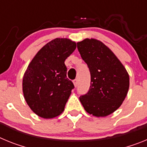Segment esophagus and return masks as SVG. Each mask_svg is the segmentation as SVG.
I'll return each instance as SVG.
<instances>
[{
  "label": "esophagus",
  "instance_id": "1",
  "mask_svg": "<svg viewBox=\"0 0 147 147\" xmlns=\"http://www.w3.org/2000/svg\"><path fill=\"white\" fill-rule=\"evenodd\" d=\"M74 85L75 87L77 86V85H78V80H74Z\"/></svg>",
  "mask_w": 147,
  "mask_h": 147
}]
</instances>
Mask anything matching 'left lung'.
<instances>
[{
  "label": "left lung",
  "instance_id": "left-lung-1",
  "mask_svg": "<svg viewBox=\"0 0 147 147\" xmlns=\"http://www.w3.org/2000/svg\"><path fill=\"white\" fill-rule=\"evenodd\" d=\"M78 50L90 72L89 91L80 97L88 113L105 117L119 108L127 96L129 76L125 67L102 41L85 38L77 42Z\"/></svg>",
  "mask_w": 147,
  "mask_h": 147
}]
</instances>
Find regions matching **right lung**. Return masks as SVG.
<instances>
[{
    "label": "right lung",
    "instance_id": "obj_1",
    "mask_svg": "<svg viewBox=\"0 0 147 147\" xmlns=\"http://www.w3.org/2000/svg\"><path fill=\"white\" fill-rule=\"evenodd\" d=\"M76 48L67 38H55L45 44L28 64L23 77L26 102L36 115L53 119L64 111L74 86L66 76L65 60Z\"/></svg>",
    "mask_w": 147,
    "mask_h": 147
}]
</instances>
